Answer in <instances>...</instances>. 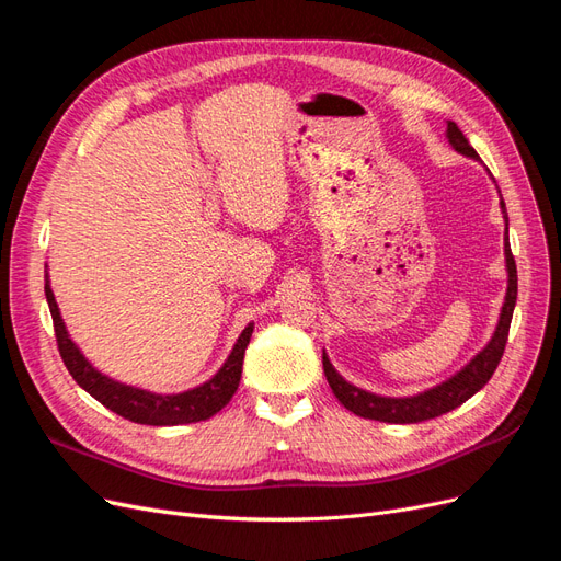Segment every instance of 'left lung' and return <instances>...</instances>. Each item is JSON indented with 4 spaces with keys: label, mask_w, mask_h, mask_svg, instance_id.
Here are the masks:
<instances>
[{
    "label": "left lung",
    "mask_w": 561,
    "mask_h": 561,
    "mask_svg": "<svg viewBox=\"0 0 561 561\" xmlns=\"http://www.w3.org/2000/svg\"><path fill=\"white\" fill-rule=\"evenodd\" d=\"M447 138L456 151H461V154L470 159H478V151L470 147L468 138L454 122H447ZM501 208L505 210L503 201H501ZM505 264H507V293H505L499 328L494 336H491V342L474 355V358L458 371V375L414 398H381L375 393H367L363 388H355L346 379L339 377L336 369L328 360V355L322 353V369H325L328 383L332 388V393L336 396V400L342 402L346 410H351L353 414H358L363 419H375L386 423H419V421L443 416L478 393V390L491 379V375H494L503 358L507 332H511V320H513L515 301H517V266H515L511 243H507V236H505Z\"/></svg>",
    "instance_id": "obj_1"
}]
</instances>
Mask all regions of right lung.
<instances>
[{"label": "right lung", "mask_w": 561, "mask_h": 561, "mask_svg": "<svg viewBox=\"0 0 561 561\" xmlns=\"http://www.w3.org/2000/svg\"><path fill=\"white\" fill-rule=\"evenodd\" d=\"M44 293L50 309V318H54L60 358L67 371H70L72 379L87 390V393H91L100 404H105L107 410H112L118 416H124L133 423H145V426H178V423L206 421L222 410V407L233 398L236 388H239L241 371H243V355L252 334V322L241 332L239 342H236L227 363L210 381H206L198 388L186 390V393L157 396V393H149V390L118 383L105 377L103 371H98L87 358H83L72 339L67 336L65 322L60 318L58 304H56L54 290H50L48 285V278L44 285Z\"/></svg>", "instance_id": "1"}]
</instances>
